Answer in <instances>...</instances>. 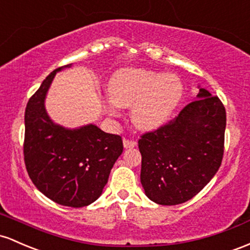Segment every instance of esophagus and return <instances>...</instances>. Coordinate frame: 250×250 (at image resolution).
Returning <instances> with one entry per match:
<instances>
[{
  "label": "esophagus",
  "instance_id": "34e87169",
  "mask_svg": "<svg viewBox=\"0 0 250 250\" xmlns=\"http://www.w3.org/2000/svg\"><path fill=\"white\" fill-rule=\"evenodd\" d=\"M136 145H138V142L134 141V140H129V139L123 140V146H125V148H134L136 147Z\"/></svg>",
  "mask_w": 250,
  "mask_h": 250
}]
</instances>
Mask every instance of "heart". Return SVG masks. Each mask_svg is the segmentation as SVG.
<instances>
[{"label": "heart", "instance_id": "b5f03b06", "mask_svg": "<svg viewBox=\"0 0 250 250\" xmlns=\"http://www.w3.org/2000/svg\"><path fill=\"white\" fill-rule=\"evenodd\" d=\"M108 92L116 105L133 106L131 119L144 130L156 129L166 123L184 95L180 79L142 68H123L111 77ZM111 114H116L110 108Z\"/></svg>", "mask_w": 250, "mask_h": 250}]
</instances>
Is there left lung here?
<instances>
[{"mask_svg":"<svg viewBox=\"0 0 250 250\" xmlns=\"http://www.w3.org/2000/svg\"><path fill=\"white\" fill-rule=\"evenodd\" d=\"M226 108L217 96L199 89L196 101L158 129L142 134L141 184L160 205L188 202L218 171L224 153Z\"/></svg>","mask_w":250,"mask_h":250,"instance_id":"left-lung-1","label":"left lung"}]
</instances>
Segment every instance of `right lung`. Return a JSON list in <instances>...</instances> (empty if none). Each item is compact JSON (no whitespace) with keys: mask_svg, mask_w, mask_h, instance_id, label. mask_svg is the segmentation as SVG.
<instances>
[{"mask_svg":"<svg viewBox=\"0 0 250 250\" xmlns=\"http://www.w3.org/2000/svg\"><path fill=\"white\" fill-rule=\"evenodd\" d=\"M70 66L66 65L65 67ZM58 67L29 98L24 112V165L40 192L60 205L82 208L102 194L115 161L122 154L120 135L94 125L66 129L45 110V97Z\"/></svg>","mask_w":250,"mask_h":250,"instance_id":"1","label":"right lung"}]
</instances>
